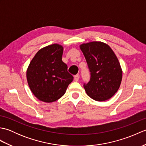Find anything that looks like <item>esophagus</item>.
I'll return each mask as SVG.
<instances>
[{
  "label": "esophagus",
  "mask_w": 146,
  "mask_h": 146,
  "mask_svg": "<svg viewBox=\"0 0 146 146\" xmlns=\"http://www.w3.org/2000/svg\"><path fill=\"white\" fill-rule=\"evenodd\" d=\"M80 78V76L78 75H76L74 76V80H75V82H78Z\"/></svg>",
  "instance_id": "esophagus-1"
}]
</instances>
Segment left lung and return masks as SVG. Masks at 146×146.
Wrapping results in <instances>:
<instances>
[{
	"label": "left lung",
	"mask_w": 146,
	"mask_h": 146,
	"mask_svg": "<svg viewBox=\"0 0 146 146\" xmlns=\"http://www.w3.org/2000/svg\"><path fill=\"white\" fill-rule=\"evenodd\" d=\"M90 72V80L83 86L96 101H105L119 90L122 70L112 49L103 42L93 41L80 45Z\"/></svg>",
	"instance_id": "obj_1"
}]
</instances>
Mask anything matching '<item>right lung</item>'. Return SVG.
<instances>
[{"mask_svg": "<svg viewBox=\"0 0 146 146\" xmlns=\"http://www.w3.org/2000/svg\"><path fill=\"white\" fill-rule=\"evenodd\" d=\"M63 47L53 44L38 51L26 71L27 83L32 93L42 102L50 103L63 96L73 76L62 61Z\"/></svg>", "mask_w": 146, "mask_h": 146, "instance_id": "1", "label": "right lung"}]
</instances>
